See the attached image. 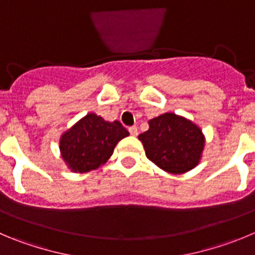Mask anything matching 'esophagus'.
Here are the masks:
<instances>
[{
    "instance_id": "esophagus-1",
    "label": "esophagus",
    "mask_w": 255,
    "mask_h": 255,
    "mask_svg": "<svg viewBox=\"0 0 255 255\" xmlns=\"http://www.w3.org/2000/svg\"><path fill=\"white\" fill-rule=\"evenodd\" d=\"M128 130H129L130 135H133V137L138 134V129H137V127H135V126H132V127H129V128H128Z\"/></svg>"
}]
</instances>
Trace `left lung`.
I'll return each mask as SVG.
<instances>
[{
    "label": "left lung",
    "mask_w": 255,
    "mask_h": 255,
    "mask_svg": "<svg viewBox=\"0 0 255 255\" xmlns=\"http://www.w3.org/2000/svg\"><path fill=\"white\" fill-rule=\"evenodd\" d=\"M148 130L138 139L149 161L168 173H185L199 165L205 148V135L185 117L163 113L148 121Z\"/></svg>",
    "instance_id": "1"
}]
</instances>
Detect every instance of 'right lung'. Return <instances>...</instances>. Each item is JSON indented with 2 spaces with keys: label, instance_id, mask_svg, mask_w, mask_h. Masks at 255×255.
I'll list each match as a JSON object with an SVG mask.
<instances>
[{
  "label": "right lung",
  "instance_id": "obj_1",
  "mask_svg": "<svg viewBox=\"0 0 255 255\" xmlns=\"http://www.w3.org/2000/svg\"><path fill=\"white\" fill-rule=\"evenodd\" d=\"M128 130L114 121L108 122L95 113H88L60 137L61 158L73 172L97 170L109 160L114 147Z\"/></svg>",
  "mask_w": 255,
  "mask_h": 255
}]
</instances>
